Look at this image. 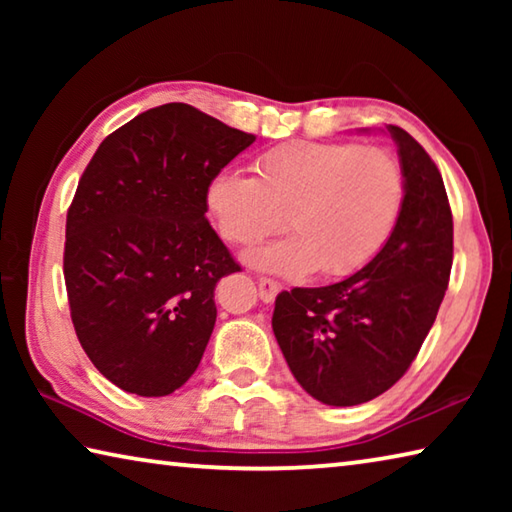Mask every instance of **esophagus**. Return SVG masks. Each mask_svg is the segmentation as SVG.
I'll return each instance as SVG.
<instances>
[{
    "instance_id": "34e87169",
    "label": "esophagus",
    "mask_w": 512,
    "mask_h": 512,
    "mask_svg": "<svg viewBox=\"0 0 512 512\" xmlns=\"http://www.w3.org/2000/svg\"><path fill=\"white\" fill-rule=\"evenodd\" d=\"M257 287H259V298H262L266 305L268 302H273L277 293H280V284L271 280V277H259Z\"/></svg>"
}]
</instances>
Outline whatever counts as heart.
Returning <instances> with one entry per match:
<instances>
[{
  "instance_id": "heart-1",
  "label": "heart",
  "mask_w": 512,
  "mask_h": 512,
  "mask_svg": "<svg viewBox=\"0 0 512 512\" xmlns=\"http://www.w3.org/2000/svg\"><path fill=\"white\" fill-rule=\"evenodd\" d=\"M406 196L402 164L379 146L284 142L253 162V178L221 171L207 210L232 246H255L284 225L291 237L246 255L280 275L361 271L391 239Z\"/></svg>"
}]
</instances>
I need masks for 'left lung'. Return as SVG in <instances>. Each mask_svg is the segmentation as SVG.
<instances>
[{
	"label": "left lung",
	"instance_id": "8db88e82",
	"mask_svg": "<svg viewBox=\"0 0 512 512\" xmlns=\"http://www.w3.org/2000/svg\"><path fill=\"white\" fill-rule=\"evenodd\" d=\"M386 131L406 180L391 239L345 280L282 291L275 300L273 334L293 377L329 406L375 400L409 370L452 271L454 223L443 176L409 133Z\"/></svg>",
	"mask_w": 512,
	"mask_h": 512
}]
</instances>
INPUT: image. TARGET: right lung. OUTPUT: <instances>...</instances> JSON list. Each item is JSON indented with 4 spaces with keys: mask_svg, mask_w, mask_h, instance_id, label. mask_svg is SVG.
I'll use <instances>...</instances> for the list:
<instances>
[{
    "mask_svg": "<svg viewBox=\"0 0 512 512\" xmlns=\"http://www.w3.org/2000/svg\"><path fill=\"white\" fill-rule=\"evenodd\" d=\"M255 135L164 103L101 142L67 212L63 273L85 354L121 391L169 395L216 323L214 287L241 271L207 223V185Z\"/></svg>",
    "mask_w": 512,
    "mask_h": 512,
    "instance_id": "1",
    "label": "right lung"
}]
</instances>
